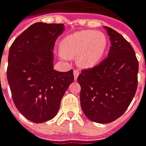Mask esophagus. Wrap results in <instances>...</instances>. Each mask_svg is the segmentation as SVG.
Wrapping results in <instances>:
<instances>
[{
    "instance_id": "34e87169",
    "label": "esophagus",
    "mask_w": 146,
    "mask_h": 146,
    "mask_svg": "<svg viewBox=\"0 0 146 146\" xmlns=\"http://www.w3.org/2000/svg\"><path fill=\"white\" fill-rule=\"evenodd\" d=\"M73 75H74V80H77V77L79 76V72L76 71V70H74V71H73Z\"/></svg>"
}]
</instances>
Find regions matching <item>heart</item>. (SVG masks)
<instances>
[{"label":"heart","mask_w":146,"mask_h":146,"mask_svg":"<svg viewBox=\"0 0 146 146\" xmlns=\"http://www.w3.org/2000/svg\"><path fill=\"white\" fill-rule=\"evenodd\" d=\"M108 44V37L103 32L80 30L62 39L60 43L59 56L63 59L76 58L79 67L92 69L103 59Z\"/></svg>","instance_id":"obj_1"}]
</instances>
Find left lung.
Listing matches in <instances>:
<instances>
[{
    "mask_svg": "<svg viewBox=\"0 0 146 146\" xmlns=\"http://www.w3.org/2000/svg\"><path fill=\"white\" fill-rule=\"evenodd\" d=\"M111 47L107 58L94 68L82 70L80 106L90 120L109 123L124 113L138 86V62L131 44L116 30L104 27Z\"/></svg>",
    "mask_w": 146,
    "mask_h": 146,
    "instance_id": "obj_1",
    "label": "left lung"
}]
</instances>
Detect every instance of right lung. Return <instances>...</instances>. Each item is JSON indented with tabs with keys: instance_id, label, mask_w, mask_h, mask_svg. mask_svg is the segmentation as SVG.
<instances>
[{
	"instance_id": "right-lung-1",
	"label": "right lung",
	"mask_w": 146,
	"mask_h": 146,
	"mask_svg": "<svg viewBox=\"0 0 146 146\" xmlns=\"http://www.w3.org/2000/svg\"><path fill=\"white\" fill-rule=\"evenodd\" d=\"M64 24L36 23L12 43L8 53L7 78L18 110L36 123L58 113L61 100L74 80L73 70H54V49Z\"/></svg>"
}]
</instances>
